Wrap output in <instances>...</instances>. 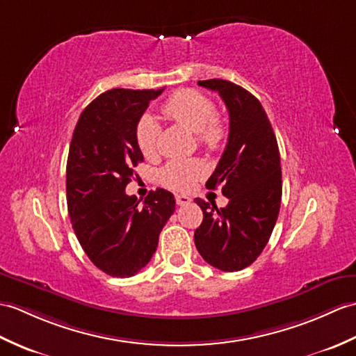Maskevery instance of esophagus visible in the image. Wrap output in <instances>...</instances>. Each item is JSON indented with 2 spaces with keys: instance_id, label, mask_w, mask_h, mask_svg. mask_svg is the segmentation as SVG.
Masks as SVG:
<instances>
[{
  "instance_id": "34e87169",
  "label": "esophagus",
  "mask_w": 356,
  "mask_h": 356,
  "mask_svg": "<svg viewBox=\"0 0 356 356\" xmlns=\"http://www.w3.org/2000/svg\"><path fill=\"white\" fill-rule=\"evenodd\" d=\"M189 202H191V198H189L188 195H181V194H177V195H176V203H177L179 206H185V204H188Z\"/></svg>"
}]
</instances>
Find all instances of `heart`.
<instances>
[{
  "instance_id": "1",
  "label": "heart",
  "mask_w": 356,
  "mask_h": 356,
  "mask_svg": "<svg viewBox=\"0 0 356 356\" xmlns=\"http://www.w3.org/2000/svg\"><path fill=\"white\" fill-rule=\"evenodd\" d=\"M163 113L180 126L197 134L204 148L218 150L226 139V126L216 113V104L209 97L195 89H181L172 94L162 107ZM161 127L152 115H144L136 126V144L144 158L152 159L158 154ZM206 172L200 161H172L159 172L161 184L176 191L191 188Z\"/></svg>"
}]
</instances>
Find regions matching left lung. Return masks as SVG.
Returning a JSON list of instances; mask_svg holds the SVG:
<instances>
[{"mask_svg":"<svg viewBox=\"0 0 356 356\" xmlns=\"http://www.w3.org/2000/svg\"><path fill=\"white\" fill-rule=\"evenodd\" d=\"M198 85L217 90L229 111V138L206 186H221L225 208L195 198L203 221L194 241L202 258L222 271L256 261L267 245L280 209L282 171L275 134L258 98L232 81L211 79Z\"/></svg>","mask_w":356,"mask_h":356,"instance_id":"1","label":"left lung"}]
</instances>
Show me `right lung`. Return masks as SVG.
<instances>
[{
  "mask_svg": "<svg viewBox=\"0 0 356 356\" xmlns=\"http://www.w3.org/2000/svg\"><path fill=\"white\" fill-rule=\"evenodd\" d=\"M162 89H112L81 112L66 162V202L80 245L97 268L130 277L152 259L165 222L176 209L167 189L143 204L127 195L135 167L144 161L136 126Z\"/></svg>",
  "mask_w": 356,
  "mask_h": 356,
  "instance_id": "add662e5",
  "label": "right lung"
}]
</instances>
